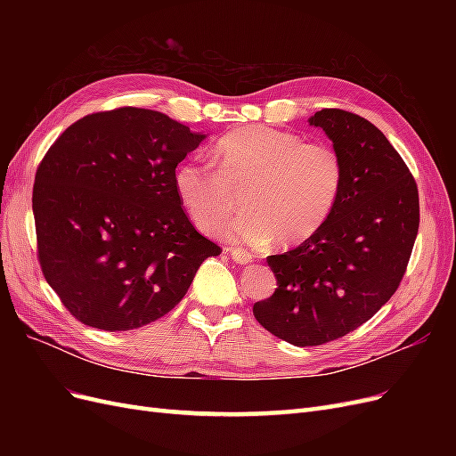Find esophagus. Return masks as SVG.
Segmentation results:
<instances>
[{
	"instance_id": "1",
	"label": "esophagus",
	"mask_w": 456,
	"mask_h": 456,
	"mask_svg": "<svg viewBox=\"0 0 456 456\" xmlns=\"http://www.w3.org/2000/svg\"><path fill=\"white\" fill-rule=\"evenodd\" d=\"M230 255H232V258L238 262V265H249V262L253 260V255L251 253H247V251H243V249H233V247H228L226 249Z\"/></svg>"
}]
</instances>
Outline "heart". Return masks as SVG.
Returning a JSON list of instances; mask_svg holds the SVG:
<instances>
[{
  "label": "heart",
  "instance_id": "obj_1",
  "mask_svg": "<svg viewBox=\"0 0 456 456\" xmlns=\"http://www.w3.org/2000/svg\"><path fill=\"white\" fill-rule=\"evenodd\" d=\"M216 169L196 158L175 169V191L188 215L213 238L265 245L308 240L333 211L344 183L335 148L305 144L302 136L268 126H243L215 144ZM244 191L246 209L220 217ZM217 218L215 219L214 216Z\"/></svg>",
  "mask_w": 456,
  "mask_h": 456
}]
</instances>
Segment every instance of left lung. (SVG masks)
Returning a JSON list of instances; mask_svg holds the SVG:
<instances>
[{"label":"left lung","instance_id":"obj_1","mask_svg":"<svg viewBox=\"0 0 456 456\" xmlns=\"http://www.w3.org/2000/svg\"><path fill=\"white\" fill-rule=\"evenodd\" d=\"M344 163L323 226L266 258L278 289L253 306L256 322L293 346H317L370 320L402 281L419 232V190L405 161L365 118L323 108L308 118Z\"/></svg>","mask_w":456,"mask_h":456}]
</instances>
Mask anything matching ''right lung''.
<instances>
[{
  "instance_id": "1",
  "label": "right lung",
  "mask_w": 456,
  "mask_h": 456,
  "mask_svg": "<svg viewBox=\"0 0 456 456\" xmlns=\"http://www.w3.org/2000/svg\"><path fill=\"white\" fill-rule=\"evenodd\" d=\"M205 139L127 106L86 116L49 148L32 196L37 256L76 320L110 333L156 322L220 255L175 191L176 165Z\"/></svg>"
}]
</instances>
